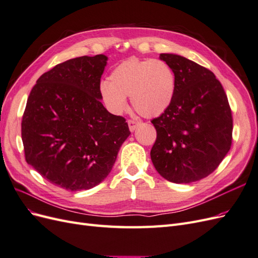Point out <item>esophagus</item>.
I'll return each mask as SVG.
<instances>
[{
  "label": "esophagus",
  "instance_id": "1",
  "mask_svg": "<svg viewBox=\"0 0 258 258\" xmlns=\"http://www.w3.org/2000/svg\"><path fill=\"white\" fill-rule=\"evenodd\" d=\"M140 123H141V121L135 120V119H129V120H128V124H129L130 131H135Z\"/></svg>",
  "mask_w": 258,
  "mask_h": 258
}]
</instances>
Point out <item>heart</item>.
I'll list each match as a JSON object with an SVG mask.
<instances>
[{
    "label": "heart",
    "mask_w": 258,
    "mask_h": 258,
    "mask_svg": "<svg viewBox=\"0 0 258 258\" xmlns=\"http://www.w3.org/2000/svg\"><path fill=\"white\" fill-rule=\"evenodd\" d=\"M175 81L172 70L161 60L128 59L117 66L110 83L100 85L101 97L114 113L127 107L126 97L131 96L135 110L142 116L161 114L173 99Z\"/></svg>",
    "instance_id": "1"
}]
</instances>
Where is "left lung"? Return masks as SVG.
<instances>
[{"mask_svg": "<svg viewBox=\"0 0 258 258\" xmlns=\"http://www.w3.org/2000/svg\"><path fill=\"white\" fill-rule=\"evenodd\" d=\"M172 70L173 99L152 119L157 138L151 158L168 181H199L220 166L232 141V115L227 96L213 72L173 53H160Z\"/></svg>", "mask_w": 258, "mask_h": 258, "instance_id": "left-lung-1", "label": "left lung"}]
</instances>
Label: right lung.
<instances>
[{"label":"right lung","instance_id":"right-lung-1","mask_svg":"<svg viewBox=\"0 0 258 258\" xmlns=\"http://www.w3.org/2000/svg\"><path fill=\"white\" fill-rule=\"evenodd\" d=\"M104 54L70 59L44 73L21 121L26 160L44 178L71 191L100 184L129 135L122 116L101 103Z\"/></svg>","mask_w":258,"mask_h":258}]
</instances>
